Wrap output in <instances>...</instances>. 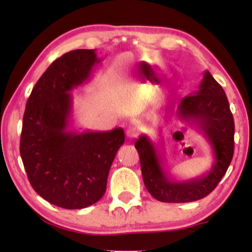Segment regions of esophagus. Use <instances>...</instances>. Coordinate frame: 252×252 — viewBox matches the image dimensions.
<instances>
[{"label":"esophagus","mask_w":252,"mask_h":252,"mask_svg":"<svg viewBox=\"0 0 252 252\" xmlns=\"http://www.w3.org/2000/svg\"><path fill=\"white\" fill-rule=\"evenodd\" d=\"M126 136H128L129 138H134L138 135V128H137V126H129L128 129H126Z\"/></svg>","instance_id":"34e87169"}]
</instances>
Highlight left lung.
Listing matches in <instances>:
<instances>
[{
    "label": "left lung",
    "instance_id": "1",
    "mask_svg": "<svg viewBox=\"0 0 252 252\" xmlns=\"http://www.w3.org/2000/svg\"><path fill=\"white\" fill-rule=\"evenodd\" d=\"M169 109L173 108L169 105ZM176 116L193 124L212 147L215 162L206 174L186 181H175L164 172L161 155L147 135L135 143L140 155L143 182L156 200L189 202L209 195L225 175L235 149V122L225 91L209 71H205L198 91L184 97L176 108Z\"/></svg>",
    "mask_w": 252,
    "mask_h": 252
}]
</instances>
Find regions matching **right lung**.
I'll return each mask as SVG.
<instances>
[{"label":"right lung","instance_id":"1","mask_svg":"<svg viewBox=\"0 0 252 252\" xmlns=\"http://www.w3.org/2000/svg\"><path fill=\"white\" fill-rule=\"evenodd\" d=\"M94 50H76L51 63L26 104L20 154L28 180L45 200L67 210L85 209L104 195L110 167L124 143V130H67L70 92L90 79L99 63Z\"/></svg>","mask_w":252,"mask_h":252}]
</instances>
